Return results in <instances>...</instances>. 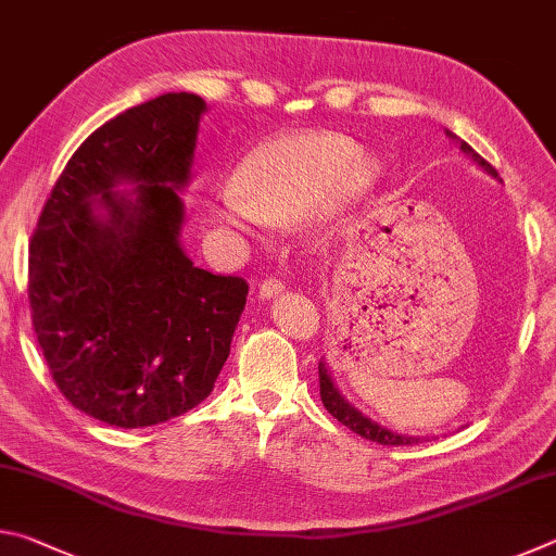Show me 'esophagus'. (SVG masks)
Here are the masks:
<instances>
[{
  "instance_id": "esophagus-1",
  "label": "esophagus",
  "mask_w": 556,
  "mask_h": 556,
  "mask_svg": "<svg viewBox=\"0 0 556 556\" xmlns=\"http://www.w3.org/2000/svg\"><path fill=\"white\" fill-rule=\"evenodd\" d=\"M281 289H285V285H281V279L269 275V277L262 279V285H260V299H271V296H277Z\"/></svg>"
}]
</instances>
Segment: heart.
Masks as SVG:
<instances>
[{"label": "heart", "instance_id": "obj_1", "mask_svg": "<svg viewBox=\"0 0 556 556\" xmlns=\"http://www.w3.org/2000/svg\"><path fill=\"white\" fill-rule=\"evenodd\" d=\"M375 159L338 135H291L257 147L238 168L235 188L215 203L232 228L289 223L318 208L331 213L363 199L378 181Z\"/></svg>", "mask_w": 556, "mask_h": 556}]
</instances>
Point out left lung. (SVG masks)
Returning <instances> with one entry per match:
<instances>
[{
	"label": "left lung",
	"mask_w": 556,
	"mask_h": 556,
	"mask_svg": "<svg viewBox=\"0 0 556 556\" xmlns=\"http://www.w3.org/2000/svg\"><path fill=\"white\" fill-rule=\"evenodd\" d=\"M446 135H448L451 139H458L456 135H451V131H446ZM458 144H460V152L473 159V162H476L478 166H483L485 172L491 174V176H497L495 168H493L491 164H488L485 159L476 152V149H470L466 142H460V139H458ZM318 384H321V402H324V407H326L328 412H331V417H336L338 421H341L343 427L355 431V434H361L363 439L375 441V444H382V446H412V444H419L417 437L392 434L390 429L378 427V425H375V421H370L368 417H363L361 412L353 409L351 404H348V402L341 397V392L336 390V384L331 382V375H328L324 363H318Z\"/></svg>",
	"instance_id": "8db88e82"
}]
</instances>
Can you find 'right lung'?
<instances>
[{"label": "right lung", "mask_w": 556, "mask_h": 556, "mask_svg": "<svg viewBox=\"0 0 556 556\" xmlns=\"http://www.w3.org/2000/svg\"><path fill=\"white\" fill-rule=\"evenodd\" d=\"M203 110L193 92H166L98 127L29 240L31 324L51 378L112 427L162 425L208 397L248 301V281L193 267L178 244L176 188ZM119 180L138 184L135 202L111 191Z\"/></svg>", "instance_id": "add662e5"}]
</instances>
